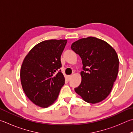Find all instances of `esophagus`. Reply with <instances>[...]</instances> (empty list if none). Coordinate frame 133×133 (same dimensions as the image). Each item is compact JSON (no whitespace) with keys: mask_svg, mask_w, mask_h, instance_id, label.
Segmentation results:
<instances>
[{"mask_svg":"<svg viewBox=\"0 0 133 133\" xmlns=\"http://www.w3.org/2000/svg\"><path fill=\"white\" fill-rule=\"evenodd\" d=\"M67 80H69V81H70V79H71V77H72V76H67Z\"/></svg>","mask_w":133,"mask_h":133,"instance_id":"1","label":"esophagus"}]
</instances>
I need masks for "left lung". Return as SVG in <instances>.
<instances>
[{
	"instance_id": "left-lung-1",
	"label": "left lung",
	"mask_w": 133,
	"mask_h": 133,
	"mask_svg": "<svg viewBox=\"0 0 133 133\" xmlns=\"http://www.w3.org/2000/svg\"><path fill=\"white\" fill-rule=\"evenodd\" d=\"M71 49L78 54L84 71L76 92L85 102L99 103L109 95L119 71L116 52L105 41L90 37L73 42Z\"/></svg>"
}]
</instances>
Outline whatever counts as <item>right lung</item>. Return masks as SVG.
I'll return each instance as SVG.
<instances>
[{
  "label": "right lung",
  "instance_id": "add662e5",
  "mask_svg": "<svg viewBox=\"0 0 133 133\" xmlns=\"http://www.w3.org/2000/svg\"><path fill=\"white\" fill-rule=\"evenodd\" d=\"M67 39L45 40L34 46L26 55L20 69L23 90L31 102L46 108L58 98L65 78L59 69Z\"/></svg>",
  "mask_w": 133,
  "mask_h": 133
}]
</instances>
